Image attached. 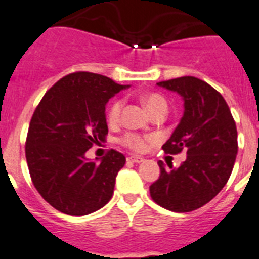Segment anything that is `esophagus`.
I'll use <instances>...</instances> for the list:
<instances>
[{"mask_svg":"<svg viewBox=\"0 0 259 259\" xmlns=\"http://www.w3.org/2000/svg\"><path fill=\"white\" fill-rule=\"evenodd\" d=\"M143 158L142 156H138V155H130V156H127V162H130V163H141V162H143Z\"/></svg>","mask_w":259,"mask_h":259,"instance_id":"esophagus-1","label":"esophagus"}]
</instances>
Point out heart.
I'll use <instances>...</instances> for the list:
<instances>
[{
	"mask_svg": "<svg viewBox=\"0 0 259 259\" xmlns=\"http://www.w3.org/2000/svg\"><path fill=\"white\" fill-rule=\"evenodd\" d=\"M142 104L147 109V112L151 113L156 112L159 109H166L167 110V104L162 96L155 95V93H150L146 96L142 97ZM122 101L117 100L110 105L109 110H108V121L110 123H116L121 116V110H122ZM119 142L122 143L123 146L129 147L133 151H142L146 147V138L137 133H126L123 134L122 138L119 140Z\"/></svg>",
	"mask_w": 259,
	"mask_h": 259,
	"instance_id": "obj_1",
	"label": "heart"
}]
</instances>
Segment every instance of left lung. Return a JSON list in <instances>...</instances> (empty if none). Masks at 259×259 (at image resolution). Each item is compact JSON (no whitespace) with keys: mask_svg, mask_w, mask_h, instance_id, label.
Returning <instances> with one entry per match:
<instances>
[{"mask_svg":"<svg viewBox=\"0 0 259 259\" xmlns=\"http://www.w3.org/2000/svg\"><path fill=\"white\" fill-rule=\"evenodd\" d=\"M156 85L183 99V117L162 149L168 154L186 150L187 158L178 168L159 160V179L150 186V195L166 209L191 212L227 184L238 150L236 122L224 97L203 80L183 76Z\"/></svg>","mask_w":259,"mask_h":259,"instance_id":"left-lung-1","label":"left lung"}]
</instances>
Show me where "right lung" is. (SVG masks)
<instances>
[{"label":"right lung","instance_id":"add662e5","mask_svg":"<svg viewBox=\"0 0 259 259\" xmlns=\"http://www.w3.org/2000/svg\"><path fill=\"white\" fill-rule=\"evenodd\" d=\"M126 88L99 73L75 72L55 82L36 106L26 160L36 191L62 213L85 216L112 199L125 156L110 150L97 162L85 153L105 141V106Z\"/></svg>","mask_w":259,"mask_h":259}]
</instances>
